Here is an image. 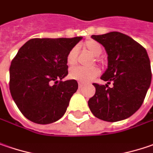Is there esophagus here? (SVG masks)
Listing matches in <instances>:
<instances>
[{"mask_svg":"<svg viewBox=\"0 0 153 153\" xmlns=\"http://www.w3.org/2000/svg\"><path fill=\"white\" fill-rule=\"evenodd\" d=\"M78 87H79V88H82V87H83V83H81V82H79V83H78Z\"/></svg>","mask_w":153,"mask_h":153,"instance_id":"esophagus-1","label":"esophagus"}]
</instances>
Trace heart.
Returning a JSON list of instances; mask_svg holds the SVG:
<instances>
[{
	"label": "heart",
	"mask_w": 153,
	"mask_h": 153,
	"mask_svg": "<svg viewBox=\"0 0 153 153\" xmlns=\"http://www.w3.org/2000/svg\"><path fill=\"white\" fill-rule=\"evenodd\" d=\"M82 46L91 52L94 56H99L102 53V45L99 43L94 40V39H88L83 43ZM77 56L78 51L76 47H73L69 51L67 56H66V61L69 65H75L77 63ZM99 74V70L96 67H82V66H76L71 69L70 71V77L71 79L78 81L82 83H86L93 79H95Z\"/></svg>",
	"instance_id": "heart-1"
}]
</instances>
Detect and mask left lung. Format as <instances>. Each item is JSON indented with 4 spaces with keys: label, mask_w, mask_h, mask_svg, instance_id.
I'll return each mask as SVG.
<instances>
[{
    "label": "left lung",
    "mask_w": 153,
    "mask_h": 153,
    "mask_svg": "<svg viewBox=\"0 0 153 153\" xmlns=\"http://www.w3.org/2000/svg\"><path fill=\"white\" fill-rule=\"evenodd\" d=\"M108 53V69L101 77L107 84L93 83L96 94L88 100L96 118L114 122L133 115L141 107L152 81L146 50L132 38L119 32L92 35Z\"/></svg>",
    "instance_id": "obj_1"
}]
</instances>
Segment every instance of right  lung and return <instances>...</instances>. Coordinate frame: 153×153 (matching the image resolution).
Wrapping results in <instances>:
<instances>
[{"label": "right lung", "instance_id": "right-lung-1", "mask_svg": "<svg viewBox=\"0 0 153 153\" xmlns=\"http://www.w3.org/2000/svg\"><path fill=\"white\" fill-rule=\"evenodd\" d=\"M82 39H32L12 60L9 89L22 114L37 124L57 121L77 90L76 80L61 81L68 74L66 56Z\"/></svg>", "mask_w": 153, "mask_h": 153}]
</instances>
